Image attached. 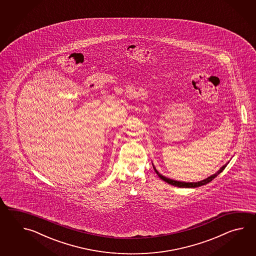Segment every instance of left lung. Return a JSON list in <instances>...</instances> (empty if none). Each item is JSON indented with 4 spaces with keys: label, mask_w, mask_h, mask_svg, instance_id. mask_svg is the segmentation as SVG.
Instances as JSON below:
<instances>
[{
    "label": "left lung",
    "mask_w": 256,
    "mask_h": 256,
    "mask_svg": "<svg viewBox=\"0 0 256 256\" xmlns=\"http://www.w3.org/2000/svg\"><path fill=\"white\" fill-rule=\"evenodd\" d=\"M228 164V162L226 164H224L222 168L218 171L217 173H215V174H212V176H208V178H206V180H202V181H198V182H190H190H188V183H186V182H181V181L170 180V178H168L164 176L162 174H159L158 172V170L154 168V171L156 172V174H158V176H159L161 180H164V182H166V183H168L170 185L174 186H178V188H198V186H200L206 185L208 183H210L212 180H214V178L217 176L218 174L222 172L224 168L227 166V164Z\"/></svg>",
    "instance_id": "8db88e82"
}]
</instances>
